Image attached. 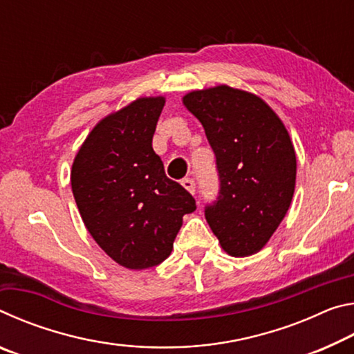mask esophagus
Here are the masks:
<instances>
[{"mask_svg": "<svg viewBox=\"0 0 354 354\" xmlns=\"http://www.w3.org/2000/svg\"><path fill=\"white\" fill-rule=\"evenodd\" d=\"M181 184H183V187L185 189V190H189L190 194H195V181L192 178H184L183 181H181Z\"/></svg>", "mask_w": 354, "mask_h": 354, "instance_id": "1", "label": "esophagus"}]
</instances>
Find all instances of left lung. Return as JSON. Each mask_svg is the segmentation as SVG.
<instances>
[{
  "label": "left lung",
  "mask_w": 354,
  "mask_h": 354,
  "mask_svg": "<svg viewBox=\"0 0 354 354\" xmlns=\"http://www.w3.org/2000/svg\"><path fill=\"white\" fill-rule=\"evenodd\" d=\"M214 149L220 190L205 215L227 254L262 250L290 206L297 178L289 133L266 101L217 86L183 98Z\"/></svg>",
  "instance_id": "left-lung-1"
}]
</instances>
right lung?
<instances>
[{
  "label": "right lung",
  "mask_w": 354,
  "mask_h": 354,
  "mask_svg": "<svg viewBox=\"0 0 354 354\" xmlns=\"http://www.w3.org/2000/svg\"><path fill=\"white\" fill-rule=\"evenodd\" d=\"M164 104V97L139 98L101 120L71 167V190L87 231L131 270L164 262L183 217L196 209L153 149Z\"/></svg>",
  "instance_id": "add662e5"
}]
</instances>
